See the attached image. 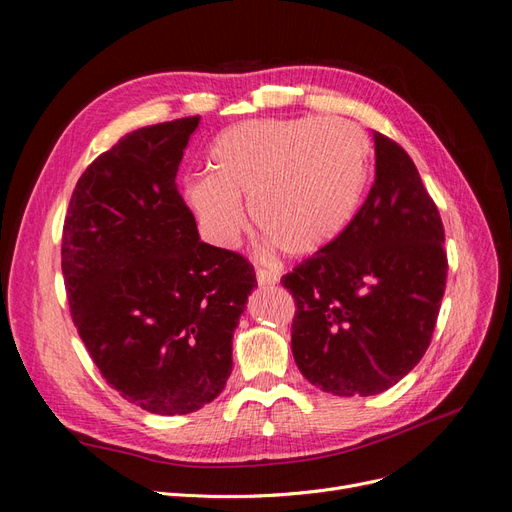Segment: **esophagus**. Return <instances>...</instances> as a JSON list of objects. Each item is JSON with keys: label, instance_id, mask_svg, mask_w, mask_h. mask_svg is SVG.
Listing matches in <instances>:
<instances>
[{"label": "esophagus", "instance_id": "34e87169", "mask_svg": "<svg viewBox=\"0 0 512 512\" xmlns=\"http://www.w3.org/2000/svg\"><path fill=\"white\" fill-rule=\"evenodd\" d=\"M277 280H280V275H277L275 271H269V269H258L256 271V282H258L260 288L273 286V284H277Z\"/></svg>", "mask_w": 512, "mask_h": 512}]
</instances>
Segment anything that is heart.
Listing matches in <instances>:
<instances>
[{
  "label": "heart",
  "mask_w": 512,
  "mask_h": 512,
  "mask_svg": "<svg viewBox=\"0 0 512 512\" xmlns=\"http://www.w3.org/2000/svg\"><path fill=\"white\" fill-rule=\"evenodd\" d=\"M369 143L346 119H254L222 132L209 149V175L194 177L183 198L205 237L235 245L245 209L260 235L288 256L329 247L359 205Z\"/></svg>",
  "instance_id": "obj_1"
}]
</instances>
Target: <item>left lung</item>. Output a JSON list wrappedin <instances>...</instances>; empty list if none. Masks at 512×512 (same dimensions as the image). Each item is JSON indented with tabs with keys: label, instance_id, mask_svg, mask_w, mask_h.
I'll return each instance as SVG.
<instances>
[{
	"label": "left lung",
	"instance_id": "8db88e82",
	"mask_svg": "<svg viewBox=\"0 0 512 512\" xmlns=\"http://www.w3.org/2000/svg\"><path fill=\"white\" fill-rule=\"evenodd\" d=\"M376 179L329 247L282 277L292 356L324 393L378 395L429 348L446 288L444 226L408 153L374 132Z\"/></svg>",
	"mask_w": 512,
	"mask_h": 512
}]
</instances>
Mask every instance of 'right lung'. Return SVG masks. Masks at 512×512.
Masks as SVG:
<instances>
[{
	"instance_id": "obj_1",
	"label": "right lung",
	"mask_w": 512,
	"mask_h": 512,
	"mask_svg": "<svg viewBox=\"0 0 512 512\" xmlns=\"http://www.w3.org/2000/svg\"><path fill=\"white\" fill-rule=\"evenodd\" d=\"M200 117L134 130L72 192L61 271L74 327L104 380L151 414L200 410L232 371L256 273L200 241L177 170Z\"/></svg>"
}]
</instances>
